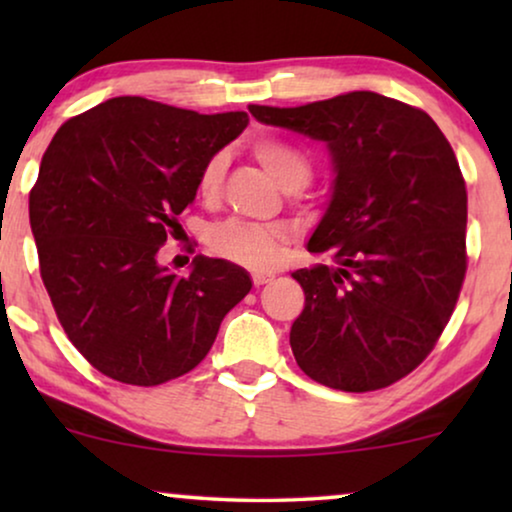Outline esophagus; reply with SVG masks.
<instances>
[{
  "label": "esophagus",
  "mask_w": 512,
  "mask_h": 512,
  "mask_svg": "<svg viewBox=\"0 0 512 512\" xmlns=\"http://www.w3.org/2000/svg\"><path fill=\"white\" fill-rule=\"evenodd\" d=\"M251 279H254L256 286H261L265 282H270L272 275H270V272H254V275H251Z\"/></svg>",
  "instance_id": "obj_1"
}]
</instances>
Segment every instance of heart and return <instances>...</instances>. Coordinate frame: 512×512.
I'll list each match as a JSON object with an SVG mask.
<instances>
[{
    "instance_id": "1",
    "label": "heart",
    "mask_w": 512,
    "mask_h": 512,
    "mask_svg": "<svg viewBox=\"0 0 512 512\" xmlns=\"http://www.w3.org/2000/svg\"><path fill=\"white\" fill-rule=\"evenodd\" d=\"M254 156L268 170L284 191H300L312 177V163L296 146L277 142V139H261L254 144ZM228 158L214 153L202 165L198 177V193L202 200H214L221 191L223 174H226ZM284 235L279 228L261 226L242 219H230L216 226L209 233V247L214 254L228 261L249 265V268H268L277 261Z\"/></svg>"
}]
</instances>
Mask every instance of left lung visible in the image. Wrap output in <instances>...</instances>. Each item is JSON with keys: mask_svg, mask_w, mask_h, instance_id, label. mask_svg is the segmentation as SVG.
<instances>
[{"mask_svg": "<svg viewBox=\"0 0 512 512\" xmlns=\"http://www.w3.org/2000/svg\"><path fill=\"white\" fill-rule=\"evenodd\" d=\"M249 111L331 156V198L307 240L331 263L291 272L305 291L296 363L331 389L389 387L426 359L464 284L468 198L450 142L422 109L370 90Z\"/></svg>", "mask_w": 512, "mask_h": 512, "instance_id": "8db88e82", "label": "left lung"}]
</instances>
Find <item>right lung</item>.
<instances>
[{"instance_id": "right-lung-1", "label": "right lung", "mask_w": 512, "mask_h": 512, "mask_svg": "<svg viewBox=\"0 0 512 512\" xmlns=\"http://www.w3.org/2000/svg\"><path fill=\"white\" fill-rule=\"evenodd\" d=\"M247 123L123 95L48 144L30 193L41 279L67 338L111 380L156 387L193 370L251 291L223 258L198 254L186 275L158 263L202 165Z\"/></svg>"}]
</instances>
